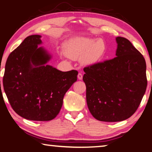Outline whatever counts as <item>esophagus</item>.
<instances>
[{
    "instance_id": "34e87169",
    "label": "esophagus",
    "mask_w": 152,
    "mask_h": 152,
    "mask_svg": "<svg viewBox=\"0 0 152 152\" xmlns=\"http://www.w3.org/2000/svg\"><path fill=\"white\" fill-rule=\"evenodd\" d=\"M82 74H81V73H78V78L79 79V80H82Z\"/></svg>"
}]
</instances>
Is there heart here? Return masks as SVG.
I'll list each match as a JSON object with an SVG mask.
<instances>
[{"label":"heart","instance_id":"1","mask_svg":"<svg viewBox=\"0 0 152 152\" xmlns=\"http://www.w3.org/2000/svg\"><path fill=\"white\" fill-rule=\"evenodd\" d=\"M67 53L73 58L84 56L83 61L86 64L96 63L102 58L106 47L102 39L88 37H74L66 45Z\"/></svg>","mask_w":152,"mask_h":152}]
</instances>
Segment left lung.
<instances>
[{
  "mask_svg": "<svg viewBox=\"0 0 152 152\" xmlns=\"http://www.w3.org/2000/svg\"><path fill=\"white\" fill-rule=\"evenodd\" d=\"M116 42V57L84 68L87 105L101 121H122L132 116L147 88L143 56L126 38L117 37Z\"/></svg>",
  "mask_w": 152,
  "mask_h": 152,
  "instance_id": "left-lung-1",
  "label": "left lung"
}]
</instances>
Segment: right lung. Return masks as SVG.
<instances>
[{"mask_svg":"<svg viewBox=\"0 0 152 152\" xmlns=\"http://www.w3.org/2000/svg\"><path fill=\"white\" fill-rule=\"evenodd\" d=\"M42 36L25 38L7 58L3 87L12 109L31 121L54 119L62 107L66 92L77 80L76 70L61 72L48 63L51 55Z\"/></svg>","mask_w":152,"mask_h":152,"instance_id":"1","label":"right lung"}]
</instances>
